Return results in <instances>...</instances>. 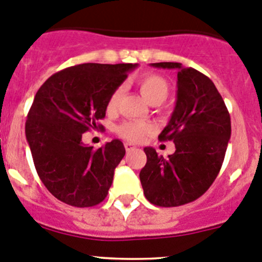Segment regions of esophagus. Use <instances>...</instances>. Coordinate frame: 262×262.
<instances>
[{
  "label": "esophagus",
  "mask_w": 262,
  "mask_h": 262,
  "mask_svg": "<svg viewBox=\"0 0 262 262\" xmlns=\"http://www.w3.org/2000/svg\"><path fill=\"white\" fill-rule=\"evenodd\" d=\"M124 147H125V150H126V152H132V150L137 149L136 145L132 144V143H125V144H124Z\"/></svg>",
  "instance_id": "esophagus-1"
}]
</instances>
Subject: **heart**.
I'll use <instances>...</instances> for the list:
<instances>
[{"label": "heart", "mask_w": 262, "mask_h": 262, "mask_svg": "<svg viewBox=\"0 0 262 262\" xmlns=\"http://www.w3.org/2000/svg\"><path fill=\"white\" fill-rule=\"evenodd\" d=\"M137 86H138L143 98L152 105H158V104L163 103L170 93L169 82L162 75L154 73L140 75L137 79ZM120 94H122L120 88L115 89L110 94L108 103H106V112L109 114H113L117 110ZM152 130L153 126L149 123L139 122V120H126V122L119 124L117 128V133L129 142H139Z\"/></svg>", "instance_id": "1"}]
</instances>
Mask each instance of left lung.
Masks as SVG:
<instances>
[{"instance_id": "8db88e82", "label": "left lung", "mask_w": 262, "mask_h": 262, "mask_svg": "<svg viewBox=\"0 0 262 262\" xmlns=\"http://www.w3.org/2000/svg\"><path fill=\"white\" fill-rule=\"evenodd\" d=\"M174 69L177 101L159 140H173L176 152L164 159L144 148L147 163L139 173L144 196L161 207L186 205L202 196L216 180L231 137V118L208 76L180 62H156Z\"/></svg>"}]
</instances>
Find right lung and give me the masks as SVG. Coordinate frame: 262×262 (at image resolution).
<instances>
[{"label":"right lung","mask_w":262,"mask_h":262,"mask_svg":"<svg viewBox=\"0 0 262 262\" xmlns=\"http://www.w3.org/2000/svg\"><path fill=\"white\" fill-rule=\"evenodd\" d=\"M138 64H80L48 79L35 95L25 133L37 174L54 197L74 207L105 200L125 148L113 139L94 150L82 133L103 129L110 94Z\"/></svg>","instance_id":"add662e5"}]
</instances>
